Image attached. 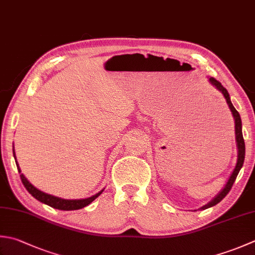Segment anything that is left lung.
<instances>
[{
	"instance_id": "obj_1",
	"label": "left lung",
	"mask_w": 255,
	"mask_h": 255,
	"mask_svg": "<svg viewBox=\"0 0 255 255\" xmlns=\"http://www.w3.org/2000/svg\"><path fill=\"white\" fill-rule=\"evenodd\" d=\"M209 82H210L211 85H213L214 87H216L219 92H221L222 95L226 98L227 104L229 108H230V111L233 115V118H234V124H236V141H237V147H238V160H237V164H236V168H234V170L232 171L230 178H229V180L227 182L226 186L222 189V190L219 192L216 198H213L212 200L209 202L206 206H203L202 208H200L201 210H206L208 208H211L213 206H216L221 200H223V198L227 196L229 193V191L231 190V188L233 186L234 181H236V179L239 174V171L241 170V168L243 166V162H244V156H246V144H244V139H243V134H242V122H241V117H240V114L238 113V111L231 103V99H230V95H229L228 91L226 88H224L220 82H218L216 78L210 77L209 78Z\"/></svg>"
}]
</instances>
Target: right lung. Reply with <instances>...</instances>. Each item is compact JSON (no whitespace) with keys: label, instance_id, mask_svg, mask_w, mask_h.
Returning <instances> with one entry per match:
<instances>
[{"label":"right lung","instance_id":"right-lung-1","mask_svg":"<svg viewBox=\"0 0 255 255\" xmlns=\"http://www.w3.org/2000/svg\"><path fill=\"white\" fill-rule=\"evenodd\" d=\"M13 154H14V158H15V162H16V166H17V170L19 173V177H21V180L24 184V187L26 188V190L32 194V196L36 199V200L41 201L45 204H47V206L55 208V209H58V210H64V211H69V210H78V209H82L84 207L88 206L89 203H92L95 199L97 197H99L102 194V191H99L98 193L95 194V196H92L89 198L86 199H79V200H66V199H62V198H58V197H54L51 196V194H47L45 193L41 190H38L37 188H35L33 184L29 182L26 178L24 177V174L22 173L21 169L18 167V163L16 161V157H15V152H14V149H13Z\"/></svg>","mask_w":255,"mask_h":255}]
</instances>
